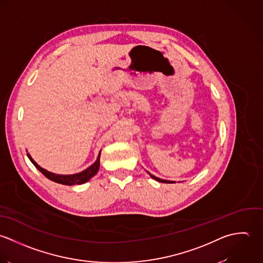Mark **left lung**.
I'll return each mask as SVG.
<instances>
[{
  "label": "left lung",
  "instance_id": "left-lung-1",
  "mask_svg": "<svg viewBox=\"0 0 263 263\" xmlns=\"http://www.w3.org/2000/svg\"><path fill=\"white\" fill-rule=\"evenodd\" d=\"M148 173V172H147ZM149 174V176L153 178V179H155V180H157L158 182H160V183H174V181H167V180H162V179H159L158 177H156V176H154V175H152L151 173H148Z\"/></svg>",
  "mask_w": 263,
  "mask_h": 263
}]
</instances>
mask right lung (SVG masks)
I'll return each mask as SVG.
<instances>
[{"mask_svg": "<svg viewBox=\"0 0 263 263\" xmlns=\"http://www.w3.org/2000/svg\"><path fill=\"white\" fill-rule=\"evenodd\" d=\"M27 157L30 159V161L34 164V166L43 174L45 175L48 179H50L51 181H53L55 183H59V184H63V185H69V186H72V185H80V184H83V183H86L90 178H92L99 171L100 168V158H101V152L99 154V157L97 158V161L91 164L89 167H87L85 171L81 172V173H78V174H75V175H55L53 174L51 172H48L47 170L41 167L32 158L29 156V154H27Z\"/></svg>", "mask_w": 263, "mask_h": 263, "instance_id": "add662e5", "label": "right lung"}]
</instances>
